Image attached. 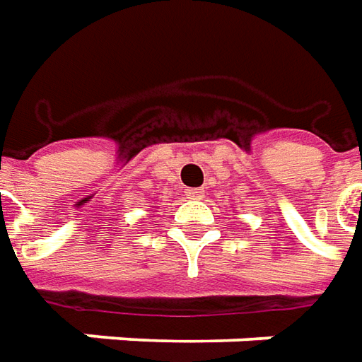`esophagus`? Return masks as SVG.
<instances>
[{
  "label": "esophagus",
  "mask_w": 362,
  "mask_h": 362,
  "mask_svg": "<svg viewBox=\"0 0 362 362\" xmlns=\"http://www.w3.org/2000/svg\"><path fill=\"white\" fill-rule=\"evenodd\" d=\"M186 198H190V200H200V198H204V190H202V188H190V190H186Z\"/></svg>",
  "instance_id": "1"
}]
</instances>
